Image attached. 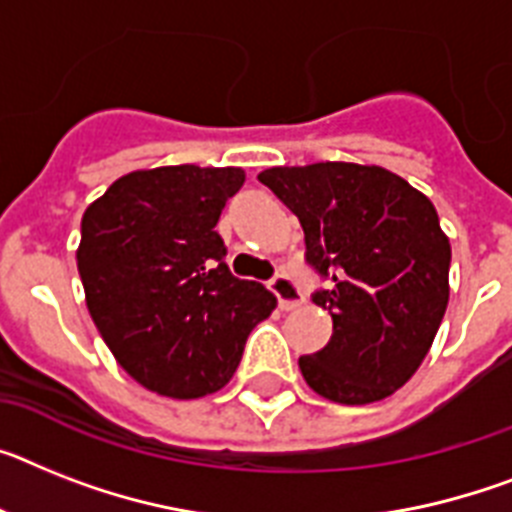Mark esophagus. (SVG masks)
<instances>
[{
  "label": "esophagus",
  "mask_w": 512,
  "mask_h": 512,
  "mask_svg": "<svg viewBox=\"0 0 512 512\" xmlns=\"http://www.w3.org/2000/svg\"><path fill=\"white\" fill-rule=\"evenodd\" d=\"M270 291L276 294L278 307H281V309H296L299 304L304 302L302 291H299V286H296V283L291 281L289 276L273 278V281H270Z\"/></svg>",
  "instance_id": "1"
}]
</instances>
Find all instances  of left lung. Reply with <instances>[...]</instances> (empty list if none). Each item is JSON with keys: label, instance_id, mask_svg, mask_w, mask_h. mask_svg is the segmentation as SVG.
Instances as JSON below:
<instances>
[{"label": "left lung", "instance_id": "left-lung-1", "mask_svg": "<svg viewBox=\"0 0 512 512\" xmlns=\"http://www.w3.org/2000/svg\"><path fill=\"white\" fill-rule=\"evenodd\" d=\"M299 218L307 263L328 278L312 302L333 317L328 346L299 356L317 395L364 406L424 362L448 309L450 242L435 205L382 166L322 161L257 176Z\"/></svg>", "mask_w": 512, "mask_h": 512}]
</instances>
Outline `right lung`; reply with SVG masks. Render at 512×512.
I'll return each mask as SVG.
<instances>
[{
	"label": "right lung",
	"mask_w": 512,
	"mask_h": 512,
	"mask_svg": "<svg viewBox=\"0 0 512 512\" xmlns=\"http://www.w3.org/2000/svg\"><path fill=\"white\" fill-rule=\"evenodd\" d=\"M244 171L192 163L119 176L90 203L77 270L119 367L166 398H203L234 377L247 336L276 309L263 283L231 276L216 223Z\"/></svg>",
	"instance_id": "obj_1"
}]
</instances>
